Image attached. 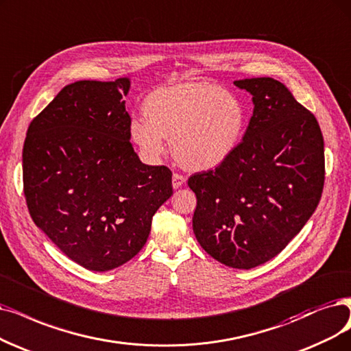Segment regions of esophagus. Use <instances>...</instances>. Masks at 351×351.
<instances>
[{"label":"esophagus","instance_id":"esophagus-1","mask_svg":"<svg viewBox=\"0 0 351 351\" xmlns=\"http://www.w3.org/2000/svg\"><path fill=\"white\" fill-rule=\"evenodd\" d=\"M184 183H186V177H184V176L177 174V173L173 174V189H174V190L180 189Z\"/></svg>","mask_w":351,"mask_h":351}]
</instances>
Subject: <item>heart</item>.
<instances>
[{"mask_svg":"<svg viewBox=\"0 0 351 351\" xmlns=\"http://www.w3.org/2000/svg\"><path fill=\"white\" fill-rule=\"evenodd\" d=\"M144 118L131 123V138L143 156L156 162L171 139L176 160L204 171L226 161L245 130V108L236 96L210 82H184L154 90Z\"/></svg>","mask_w":351,"mask_h":351,"instance_id":"heart-1","label":"heart"}]
</instances>
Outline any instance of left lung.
Here are the masks:
<instances>
[{
  "label": "left lung",
  "mask_w": 351,
  "mask_h": 351,
  "mask_svg": "<svg viewBox=\"0 0 351 351\" xmlns=\"http://www.w3.org/2000/svg\"><path fill=\"white\" fill-rule=\"evenodd\" d=\"M252 95L242 143L215 170L189 178L193 230L220 263L252 269L271 261L310 220L324 186V139L315 117L272 77L234 80Z\"/></svg>",
  "instance_id": "left-lung-1"
}]
</instances>
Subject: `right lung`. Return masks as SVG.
Here are the masks:
<instances>
[{
	"label": "right lung",
	"instance_id": "obj_1",
	"mask_svg": "<svg viewBox=\"0 0 351 351\" xmlns=\"http://www.w3.org/2000/svg\"><path fill=\"white\" fill-rule=\"evenodd\" d=\"M130 77L64 86L32 121L23 148L24 195L36 226L95 272L132 259L173 194L171 171L143 164L130 143Z\"/></svg>",
	"mask_w": 351,
	"mask_h": 351
}]
</instances>
